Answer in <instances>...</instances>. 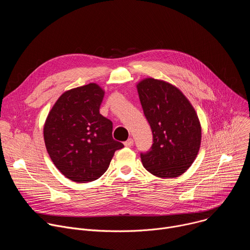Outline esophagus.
I'll return each mask as SVG.
<instances>
[{"mask_svg": "<svg viewBox=\"0 0 250 250\" xmlns=\"http://www.w3.org/2000/svg\"><path fill=\"white\" fill-rule=\"evenodd\" d=\"M124 145L125 147H131L133 145V139L132 138H128L126 141L124 142Z\"/></svg>", "mask_w": 250, "mask_h": 250, "instance_id": "obj_1", "label": "esophagus"}]
</instances>
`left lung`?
Masks as SVG:
<instances>
[{
  "mask_svg": "<svg viewBox=\"0 0 250 250\" xmlns=\"http://www.w3.org/2000/svg\"><path fill=\"white\" fill-rule=\"evenodd\" d=\"M136 88L153 135L150 149L140 153L141 162L154 176L179 177L200 149L202 128L196 111L179 89L165 81L146 78Z\"/></svg>",
  "mask_w": 250,
  "mask_h": 250,
  "instance_id": "8db88e82",
  "label": "left lung"
}]
</instances>
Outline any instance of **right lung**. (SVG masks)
Returning a JSON list of instances; mask_svg holds the SVG:
<instances>
[{
    "instance_id": "right-lung-1",
    "label": "right lung",
    "mask_w": 250,
    "mask_h": 250,
    "mask_svg": "<svg viewBox=\"0 0 250 250\" xmlns=\"http://www.w3.org/2000/svg\"><path fill=\"white\" fill-rule=\"evenodd\" d=\"M104 91L96 83L64 92L43 127L46 150L56 168L77 183L97 180L124 147L113 138V123L100 114Z\"/></svg>"
}]
</instances>
